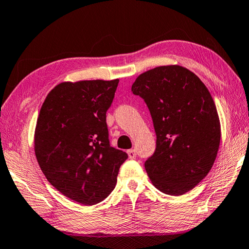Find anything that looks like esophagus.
Instances as JSON below:
<instances>
[{
    "instance_id": "esophagus-1",
    "label": "esophagus",
    "mask_w": 249,
    "mask_h": 249,
    "mask_svg": "<svg viewBox=\"0 0 249 249\" xmlns=\"http://www.w3.org/2000/svg\"><path fill=\"white\" fill-rule=\"evenodd\" d=\"M128 156L130 159H133L136 157V151L135 149H130V150H128Z\"/></svg>"
}]
</instances>
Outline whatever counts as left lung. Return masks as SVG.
<instances>
[{
	"mask_svg": "<svg viewBox=\"0 0 249 249\" xmlns=\"http://www.w3.org/2000/svg\"><path fill=\"white\" fill-rule=\"evenodd\" d=\"M147 103L157 135L144 168L157 189L180 196L212 169L220 143V121L201 80L178 64L141 73L131 87Z\"/></svg>",
	"mask_w": 249,
	"mask_h": 249,
	"instance_id": "left-lung-1",
	"label": "left lung"
}]
</instances>
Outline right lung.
<instances>
[{
    "label": "right lung",
    "instance_id": "1",
    "mask_svg": "<svg viewBox=\"0 0 249 249\" xmlns=\"http://www.w3.org/2000/svg\"><path fill=\"white\" fill-rule=\"evenodd\" d=\"M119 79L61 82L48 93L34 131L42 173L61 194L98 204L113 190L128 155L109 144L107 110Z\"/></svg>",
    "mask_w": 249,
    "mask_h": 249
}]
</instances>
